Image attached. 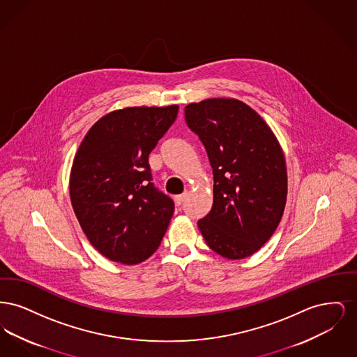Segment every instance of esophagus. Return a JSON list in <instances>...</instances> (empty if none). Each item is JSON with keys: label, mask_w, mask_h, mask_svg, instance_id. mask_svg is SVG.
I'll use <instances>...</instances> for the list:
<instances>
[{"label": "esophagus", "mask_w": 357, "mask_h": 357, "mask_svg": "<svg viewBox=\"0 0 357 357\" xmlns=\"http://www.w3.org/2000/svg\"><path fill=\"white\" fill-rule=\"evenodd\" d=\"M187 192H185V194H182V195H176V197L174 198V201H175V204H176V206H181V204H185Z\"/></svg>", "instance_id": "esophagus-1"}]
</instances>
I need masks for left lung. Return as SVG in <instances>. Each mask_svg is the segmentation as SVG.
Returning <instances> with one entry per match:
<instances>
[{
  "label": "left lung",
  "instance_id": "8db88e82",
  "mask_svg": "<svg viewBox=\"0 0 357 357\" xmlns=\"http://www.w3.org/2000/svg\"><path fill=\"white\" fill-rule=\"evenodd\" d=\"M213 176V207L198 221L207 246L229 259L255 255L275 231L288 194L282 149L253 108L237 99H207L185 108Z\"/></svg>",
  "mask_w": 357,
  "mask_h": 357
}]
</instances>
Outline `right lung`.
<instances>
[{
  "label": "right lung",
  "instance_id": "1",
  "mask_svg": "<svg viewBox=\"0 0 357 357\" xmlns=\"http://www.w3.org/2000/svg\"><path fill=\"white\" fill-rule=\"evenodd\" d=\"M178 105L112 111L86 132L75 155L69 195L99 253L135 265L155 253L174 202L153 186L149 155L176 119Z\"/></svg>",
  "mask_w": 357,
  "mask_h": 357
}]
</instances>
